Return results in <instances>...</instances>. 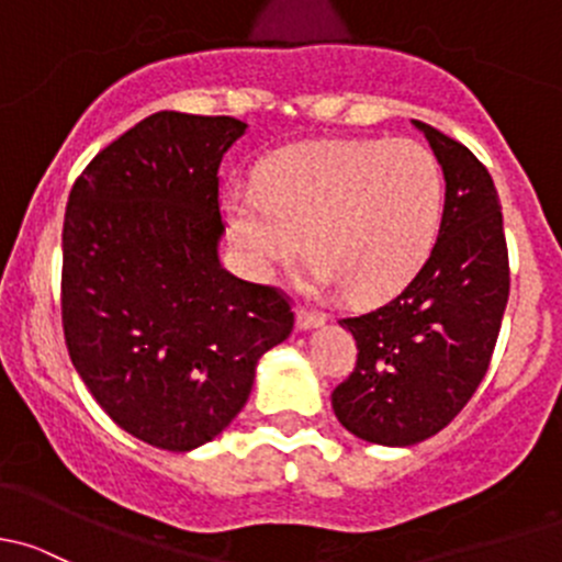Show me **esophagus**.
<instances>
[{
	"label": "esophagus",
	"instance_id": "esophagus-1",
	"mask_svg": "<svg viewBox=\"0 0 562 562\" xmlns=\"http://www.w3.org/2000/svg\"><path fill=\"white\" fill-rule=\"evenodd\" d=\"M324 322H327V316L319 314V311H311V308H305V305H300L297 308V327L300 329H316V327H322Z\"/></svg>",
	"mask_w": 562,
	"mask_h": 562
}]
</instances>
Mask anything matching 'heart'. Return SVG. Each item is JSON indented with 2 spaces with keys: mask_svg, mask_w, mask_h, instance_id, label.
Masks as SVG:
<instances>
[{
  "mask_svg": "<svg viewBox=\"0 0 562 562\" xmlns=\"http://www.w3.org/2000/svg\"><path fill=\"white\" fill-rule=\"evenodd\" d=\"M443 172L419 143L329 140L289 148L259 187L224 192V222L257 273L311 251V286L392 297L422 270L443 218Z\"/></svg>",
  "mask_w": 562,
  "mask_h": 562,
  "instance_id": "b5f03b06",
  "label": "heart"
}]
</instances>
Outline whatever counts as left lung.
I'll list each match as a JSON object with an SVG mask.
<instances>
[{
  "instance_id": "1",
  "label": "left lung",
  "mask_w": 562,
  "mask_h": 562,
  "mask_svg": "<svg viewBox=\"0 0 562 562\" xmlns=\"http://www.w3.org/2000/svg\"><path fill=\"white\" fill-rule=\"evenodd\" d=\"M414 126L447 181L438 240L395 300L340 319L357 340V366L333 392L340 425L381 447H414L465 408L508 303L503 213L487 167L430 124Z\"/></svg>"
}]
</instances>
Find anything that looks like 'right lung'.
Returning a JSON list of instances; mask_svg holds the SVG:
<instances>
[{
  "label": "right lung",
  "mask_w": 562,
  "mask_h": 562,
  "mask_svg": "<svg viewBox=\"0 0 562 562\" xmlns=\"http://www.w3.org/2000/svg\"><path fill=\"white\" fill-rule=\"evenodd\" d=\"M243 132L233 115L159 110L69 192V360L121 430L167 452L213 441L246 406L259 357L294 327L286 294L218 262V165Z\"/></svg>",
  "instance_id": "add662e5"
}]
</instances>
